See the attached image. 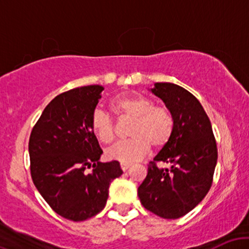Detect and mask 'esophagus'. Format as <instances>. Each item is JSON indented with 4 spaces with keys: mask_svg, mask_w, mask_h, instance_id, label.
I'll return each instance as SVG.
<instances>
[{
    "mask_svg": "<svg viewBox=\"0 0 249 249\" xmlns=\"http://www.w3.org/2000/svg\"><path fill=\"white\" fill-rule=\"evenodd\" d=\"M130 166H131V164H128V162H121V167L123 171H126Z\"/></svg>",
    "mask_w": 249,
    "mask_h": 249,
    "instance_id": "34e87169",
    "label": "esophagus"
}]
</instances>
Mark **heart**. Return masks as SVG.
Segmentation results:
<instances>
[{
	"label": "heart",
	"mask_w": 249,
	"mask_h": 249,
	"mask_svg": "<svg viewBox=\"0 0 249 249\" xmlns=\"http://www.w3.org/2000/svg\"><path fill=\"white\" fill-rule=\"evenodd\" d=\"M110 108L119 118H131L130 139L119 142L107 148V158L121 162H132L148 152L151 145L161 148L172 138L174 118L170 110L154 107L152 99L144 96H122L110 102ZM90 127L102 144H110L115 139V124L101 110L90 117Z\"/></svg>",
	"instance_id": "1"
}]
</instances>
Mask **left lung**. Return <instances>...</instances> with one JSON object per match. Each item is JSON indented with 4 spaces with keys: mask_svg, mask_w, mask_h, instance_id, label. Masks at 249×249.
Instances as JSON below:
<instances>
[{
    "mask_svg": "<svg viewBox=\"0 0 249 249\" xmlns=\"http://www.w3.org/2000/svg\"><path fill=\"white\" fill-rule=\"evenodd\" d=\"M152 93L174 118L171 141L150 161L138 196L147 211L164 219H178L193 210L212 186L218 148L210 118L200 102L173 83H156ZM158 162L170 165L159 169Z\"/></svg>",
    "mask_w": 249,
    "mask_h": 249,
    "instance_id": "obj_1",
    "label": "left lung"
}]
</instances>
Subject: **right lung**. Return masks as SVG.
Returning <instances> with one entry per match:
<instances>
[{
	"instance_id": "1",
	"label": "right lung",
	"mask_w": 249,
	"mask_h": 249,
	"mask_svg": "<svg viewBox=\"0 0 249 249\" xmlns=\"http://www.w3.org/2000/svg\"><path fill=\"white\" fill-rule=\"evenodd\" d=\"M103 90L88 85L56 96L30 134L34 184L57 214L72 221L101 212L111 181L123 174L118 161H99L103 151L90 127Z\"/></svg>"
}]
</instances>
